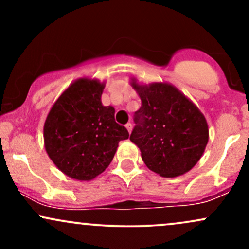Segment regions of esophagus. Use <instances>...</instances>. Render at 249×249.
Listing matches in <instances>:
<instances>
[{
	"label": "esophagus",
	"instance_id": "esophagus-1",
	"mask_svg": "<svg viewBox=\"0 0 249 249\" xmlns=\"http://www.w3.org/2000/svg\"><path fill=\"white\" fill-rule=\"evenodd\" d=\"M125 127L127 128V131H128V133H131V131H132V127H133V125L131 124V123H127L126 125H125Z\"/></svg>",
	"mask_w": 249,
	"mask_h": 249
}]
</instances>
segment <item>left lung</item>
Segmentation results:
<instances>
[{"label": "left lung", "instance_id": "left-lung-1", "mask_svg": "<svg viewBox=\"0 0 249 249\" xmlns=\"http://www.w3.org/2000/svg\"><path fill=\"white\" fill-rule=\"evenodd\" d=\"M142 99L134 112L130 141L142 152V161L161 177L188 172L198 162L208 142L204 115L172 85L154 83L148 87L132 83Z\"/></svg>", "mask_w": 249, "mask_h": 249}]
</instances>
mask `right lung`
I'll use <instances>...</instances> for the list:
<instances>
[{
  "label": "right lung",
  "instance_id": "add662e5",
  "mask_svg": "<svg viewBox=\"0 0 249 249\" xmlns=\"http://www.w3.org/2000/svg\"><path fill=\"white\" fill-rule=\"evenodd\" d=\"M104 85L78 79L51 107L44 124L45 150L63 173L91 180L112 161L127 130L115 121V108L101 102Z\"/></svg>",
  "mask_w": 249,
  "mask_h": 249
}]
</instances>
